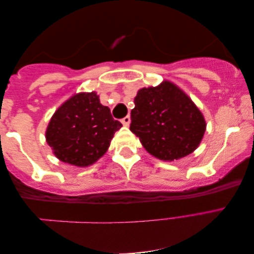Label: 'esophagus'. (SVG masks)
<instances>
[{
    "mask_svg": "<svg viewBox=\"0 0 254 254\" xmlns=\"http://www.w3.org/2000/svg\"><path fill=\"white\" fill-rule=\"evenodd\" d=\"M122 124L124 125V126H126V127L129 126V124H130V117H129V116H126V117L123 118L122 119Z\"/></svg>",
    "mask_w": 254,
    "mask_h": 254,
    "instance_id": "34e87169",
    "label": "esophagus"
}]
</instances>
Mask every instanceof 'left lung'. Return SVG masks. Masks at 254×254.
Listing matches in <instances>:
<instances>
[{
	"label": "left lung",
	"instance_id": "left-lung-1",
	"mask_svg": "<svg viewBox=\"0 0 254 254\" xmlns=\"http://www.w3.org/2000/svg\"><path fill=\"white\" fill-rule=\"evenodd\" d=\"M130 112V130L149 154L172 162L189 155L200 144L206 120L178 85L163 81L138 90Z\"/></svg>",
	"mask_w": 254,
	"mask_h": 254
}]
</instances>
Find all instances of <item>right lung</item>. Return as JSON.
I'll list each match as a JSON object with an SVG mask.
<instances>
[{
    "instance_id": "right-lung-1",
    "label": "right lung",
    "mask_w": 254,
    "mask_h": 254,
    "mask_svg": "<svg viewBox=\"0 0 254 254\" xmlns=\"http://www.w3.org/2000/svg\"><path fill=\"white\" fill-rule=\"evenodd\" d=\"M123 127L110 109L100 103L95 92L70 97L53 115L46 129V142L58 160L86 168L105 155L115 132Z\"/></svg>"
}]
</instances>
